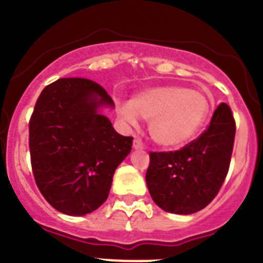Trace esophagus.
<instances>
[{"label":"esophagus","mask_w":263,"mask_h":263,"mask_svg":"<svg viewBox=\"0 0 263 263\" xmlns=\"http://www.w3.org/2000/svg\"><path fill=\"white\" fill-rule=\"evenodd\" d=\"M133 147L136 148V150H143V148H145V145H143L141 139L136 138V139H134V142H133Z\"/></svg>","instance_id":"34e87169"}]
</instances>
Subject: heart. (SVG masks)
I'll list each match as a JSON object with an SVG mask.
<instances>
[{
    "label": "heart",
    "instance_id": "obj_1",
    "mask_svg": "<svg viewBox=\"0 0 263 263\" xmlns=\"http://www.w3.org/2000/svg\"><path fill=\"white\" fill-rule=\"evenodd\" d=\"M210 109V100L201 90L180 84L146 88L117 106L120 118L130 126H136L139 117L150 120L153 141L166 148L188 142L201 129Z\"/></svg>",
    "mask_w": 263,
    "mask_h": 263
}]
</instances>
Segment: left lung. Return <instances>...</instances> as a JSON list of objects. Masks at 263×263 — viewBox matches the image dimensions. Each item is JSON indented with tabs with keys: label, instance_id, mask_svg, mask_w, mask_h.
I'll return each mask as SVG.
<instances>
[{
	"label": "left lung",
	"instance_id": "1",
	"mask_svg": "<svg viewBox=\"0 0 263 263\" xmlns=\"http://www.w3.org/2000/svg\"><path fill=\"white\" fill-rule=\"evenodd\" d=\"M236 122L231 108L220 104L210 126L176 152L150 153L146 183L159 208L191 215L205 208L227 178L233 152Z\"/></svg>",
	"mask_w": 263,
	"mask_h": 263
}]
</instances>
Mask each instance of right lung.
Listing matches in <instances>:
<instances>
[{
  "instance_id": "right-lung-1",
  "label": "right lung",
  "mask_w": 263,
  "mask_h": 263,
  "mask_svg": "<svg viewBox=\"0 0 263 263\" xmlns=\"http://www.w3.org/2000/svg\"><path fill=\"white\" fill-rule=\"evenodd\" d=\"M103 106L106 90L88 79L67 78L42 90L29 122L32 174L39 191L69 216L93 212L108 199L113 174L129 155L132 137L118 134Z\"/></svg>"
}]
</instances>
